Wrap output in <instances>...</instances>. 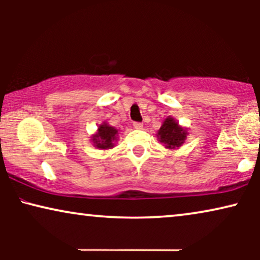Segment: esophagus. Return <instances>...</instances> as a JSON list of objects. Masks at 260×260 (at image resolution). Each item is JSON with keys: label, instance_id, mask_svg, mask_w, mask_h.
Segmentation results:
<instances>
[{"label": "esophagus", "instance_id": "34e87169", "mask_svg": "<svg viewBox=\"0 0 260 260\" xmlns=\"http://www.w3.org/2000/svg\"><path fill=\"white\" fill-rule=\"evenodd\" d=\"M134 127H135V129H143V124L140 123V122H135Z\"/></svg>", "mask_w": 260, "mask_h": 260}]
</instances>
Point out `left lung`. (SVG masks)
<instances>
[{"mask_svg":"<svg viewBox=\"0 0 260 260\" xmlns=\"http://www.w3.org/2000/svg\"><path fill=\"white\" fill-rule=\"evenodd\" d=\"M186 136L187 131L179 126L176 120H174V118H170V117H168L163 122L162 126L159 127L157 133V137L159 138V141L169 149L181 147L183 144L184 140H186Z\"/></svg>","mask_w":260,"mask_h":260,"instance_id":"1","label":"left lung"}]
</instances>
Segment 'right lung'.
Listing matches in <instances>:
<instances>
[{
	"label": "right lung",
	"mask_w": 260,
	"mask_h": 260,
	"mask_svg": "<svg viewBox=\"0 0 260 260\" xmlns=\"http://www.w3.org/2000/svg\"><path fill=\"white\" fill-rule=\"evenodd\" d=\"M117 130L115 127L108 125V124H103L98 127V134L93 136V143L99 149H110L113 147L112 142L116 140Z\"/></svg>",
	"instance_id": "1"
}]
</instances>
